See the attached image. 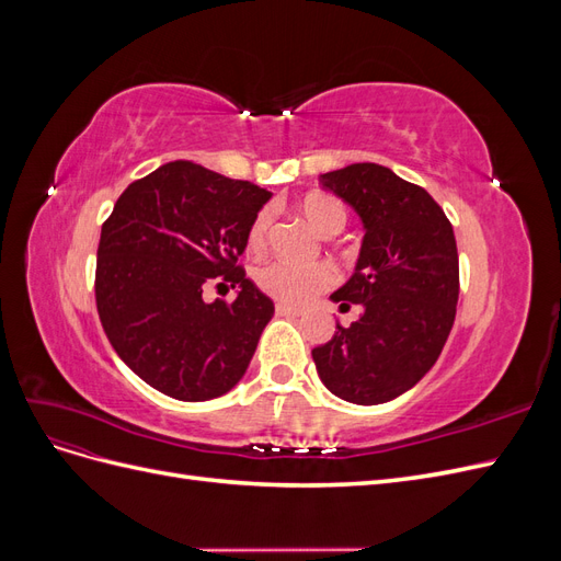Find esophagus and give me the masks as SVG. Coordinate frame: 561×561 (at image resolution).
<instances>
[{"label": "esophagus", "mask_w": 561, "mask_h": 561, "mask_svg": "<svg viewBox=\"0 0 561 561\" xmlns=\"http://www.w3.org/2000/svg\"><path fill=\"white\" fill-rule=\"evenodd\" d=\"M276 313H278V316H287V318H299V316H304L301 309L290 307V304H276Z\"/></svg>", "instance_id": "34e87169"}]
</instances>
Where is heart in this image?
<instances>
[{
  "mask_svg": "<svg viewBox=\"0 0 561 561\" xmlns=\"http://www.w3.org/2000/svg\"><path fill=\"white\" fill-rule=\"evenodd\" d=\"M299 210L304 219H307L320 236L339 233L346 222L344 206L330 196L313 194L309 198H304ZM268 229L271 213L262 210L254 215L248 229V245L252 250L264 248L268 239ZM254 283L274 299H280L285 304H301L330 287L334 283V271L328 264H293L285 260H274L254 271Z\"/></svg>",
  "mask_w": 561,
  "mask_h": 561,
  "instance_id": "heart-1",
  "label": "heart"
}]
</instances>
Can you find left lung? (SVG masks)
<instances>
[{"mask_svg": "<svg viewBox=\"0 0 561 561\" xmlns=\"http://www.w3.org/2000/svg\"><path fill=\"white\" fill-rule=\"evenodd\" d=\"M320 184L358 213L365 236L351 278L330 295L358 304L311 351L320 381L353 404H381L416 386L443 353L458 301L454 229L433 196L379 163H351Z\"/></svg>", "mask_w": 561, "mask_h": 561, "instance_id": "1", "label": "left lung"}]
</instances>
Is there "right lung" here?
<instances>
[{
  "label": "right lung",
  "mask_w": 561,
  "mask_h": 561,
  "mask_svg": "<svg viewBox=\"0 0 561 561\" xmlns=\"http://www.w3.org/2000/svg\"><path fill=\"white\" fill-rule=\"evenodd\" d=\"M268 198L252 182L171 161L114 203L98 245L100 322L118 358L163 396L213 400L243 379L274 301L236 262ZM213 279L240 287L231 305L202 301Z\"/></svg>",
  "instance_id": "add662e5"
}]
</instances>
